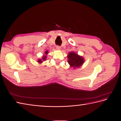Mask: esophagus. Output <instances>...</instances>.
Here are the masks:
<instances>
[{
  "label": "esophagus",
  "instance_id": "obj_1",
  "mask_svg": "<svg viewBox=\"0 0 121 121\" xmlns=\"http://www.w3.org/2000/svg\"><path fill=\"white\" fill-rule=\"evenodd\" d=\"M56 49H57V50H60L61 49V47L60 46H56Z\"/></svg>",
  "mask_w": 121,
  "mask_h": 121
}]
</instances>
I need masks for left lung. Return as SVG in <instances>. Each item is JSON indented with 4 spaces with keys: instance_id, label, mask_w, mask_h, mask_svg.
Here are the masks:
<instances>
[{
    "instance_id": "1",
    "label": "left lung",
    "mask_w": 121,
    "mask_h": 121,
    "mask_svg": "<svg viewBox=\"0 0 121 121\" xmlns=\"http://www.w3.org/2000/svg\"><path fill=\"white\" fill-rule=\"evenodd\" d=\"M67 57L68 58V63L71 67L74 69L79 67L84 63V58L74 52H70L68 54Z\"/></svg>"
}]
</instances>
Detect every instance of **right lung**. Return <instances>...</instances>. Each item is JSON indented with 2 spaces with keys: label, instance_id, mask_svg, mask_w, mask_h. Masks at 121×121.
<instances>
[{
  "label": "right lung",
  "instance_id": "1",
  "mask_svg": "<svg viewBox=\"0 0 121 121\" xmlns=\"http://www.w3.org/2000/svg\"><path fill=\"white\" fill-rule=\"evenodd\" d=\"M48 53V51H46L45 52V55H44L42 57V59H38V60L37 61L38 63H42V62H43V61H44L45 60H46V56H46V55Z\"/></svg>",
  "mask_w": 121,
  "mask_h": 121
}]
</instances>
